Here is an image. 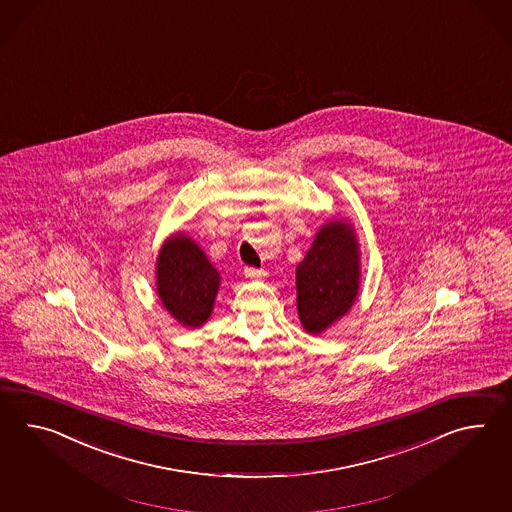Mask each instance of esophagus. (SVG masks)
Listing matches in <instances>:
<instances>
[{
  "label": "esophagus",
  "mask_w": 512,
  "mask_h": 512,
  "mask_svg": "<svg viewBox=\"0 0 512 512\" xmlns=\"http://www.w3.org/2000/svg\"><path fill=\"white\" fill-rule=\"evenodd\" d=\"M244 275H246L248 279H251V281H261V279L266 277V272L259 270V268H251V266H248V268H244Z\"/></svg>",
  "instance_id": "obj_1"
}]
</instances>
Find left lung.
<instances>
[{
	"label": "left lung",
	"mask_w": 512,
	"mask_h": 512,
	"mask_svg": "<svg viewBox=\"0 0 512 512\" xmlns=\"http://www.w3.org/2000/svg\"><path fill=\"white\" fill-rule=\"evenodd\" d=\"M361 259L353 225L329 220L296 268L298 314L307 333L320 335L351 309L359 294Z\"/></svg>",
	"instance_id": "1"
}]
</instances>
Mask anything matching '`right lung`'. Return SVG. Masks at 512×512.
Here are the masks:
<instances>
[{
  "label": "right lung",
  "instance_id": "add662e5",
  "mask_svg": "<svg viewBox=\"0 0 512 512\" xmlns=\"http://www.w3.org/2000/svg\"><path fill=\"white\" fill-rule=\"evenodd\" d=\"M220 274L200 246L183 233L164 240L157 257V294L164 309L185 327H200L211 316Z\"/></svg>",
  "mask_w": 512,
  "mask_h": 512
}]
</instances>
